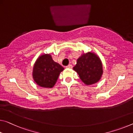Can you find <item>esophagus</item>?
I'll return each mask as SVG.
<instances>
[{
  "mask_svg": "<svg viewBox=\"0 0 133 133\" xmlns=\"http://www.w3.org/2000/svg\"><path fill=\"white\" fill-rule=\"evenodd\" d=\"M66 67L67 69H71L73 67V66H72V65H71V64H69L68 66H67Z\"/></svg>",
  "mask_w": 133,
  "mask_h": 133,
  "instance_id": "esophagus-1",
  "label": "esophagus"
}]
</instances>
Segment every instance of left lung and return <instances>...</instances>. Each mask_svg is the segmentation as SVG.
I'll return each mask as SVG.
<instances>
[{
    "instance_id": "obj_1",
    "label": "left lung",
    "mask_w": 133,
    "mask_h": 133,
    "mask_svg": "<svg viewBox=\"0 0 133 133\" xmlns=\"http://www.w3.org/2000/svg\"><path fill=\"white\" fill-rule=\"evenodd\" d=\"M73 69L86 85H93L98 82L103 73L102 64L100 58L95 54L90 52L82 54L77 59Z\"/></svg>"
}]
</instances>
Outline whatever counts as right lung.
<instances>
[{
	"mask_svg": "<svg viewBox=\"0 0 133 133\" xmlns=\"http://www.w3.org/2000/svg\"><path fill=\"white\" fill-rule=\"evenodd\" d=\"M64 68L54 62L50 54H44L37 59L34 66L32 76L34 81L41 87L51 88L57 81Z\"/></svg>",
	"mask_w": 133,
	"mask_h": 133,
	"instance_id": "1",
	"label": "right lung"
}]
</instances>
